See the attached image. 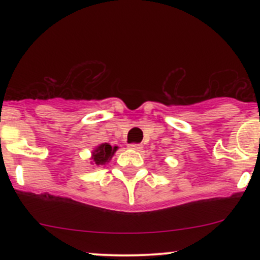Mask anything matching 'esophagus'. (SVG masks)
<instances>
[{"label":"esophagus","instance_id":"34e87169","mask_svg":"<svg viewBox=\"0 0 260 260\" xmlns=\"http://www.w3.org/2000/svg\"><path fill=\"white\" fill-rule=\"evenodd\" d=\"M129 149H132V150H136V151H140L143 149V145L142 144H129Z\"/></svg>","mask_w":260,"mask_h":260}]
</instances>
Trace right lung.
<instances>
[{"label": "right lung", "instance_id": "1", "mask_svg": "<svg viewBox=\"0 0 260 260\" xmlns=\"http://www.w3.org/2000/svg\"><path fill=\"white\" fill-rule=\"evenodd\" d=\"M117 149V147H112L109 143H103V144H100L99 147L95 148L94 151H92V162L98 166L105 165L106 162H109V161L111 160V157L113 156V154L116 153Z\"/></svg>", "mask_w": 260, "mask_h": 260}]
</instances>
